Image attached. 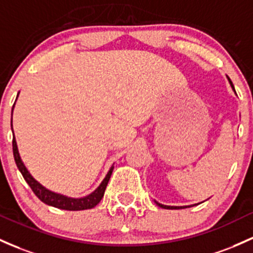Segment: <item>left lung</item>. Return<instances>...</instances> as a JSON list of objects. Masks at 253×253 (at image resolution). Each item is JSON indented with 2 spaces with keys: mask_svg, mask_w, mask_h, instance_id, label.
Listing matches in <instances>:
<instances>
[{
  "mask_svg": "<svg viewBox=\"0 0 253 253\" xmlns=\"http://www.w3.org/2000/svg\"><path fill=\"white\" fill-rule=\"evenodd\" d=\"M227 78H228V77H227ZM228 82H229L230 86H232L233 91H234V92H235V90H234V85H233V83L230 82L229 78H228ZM155 203H156L160 208H163V209H185V208H187V207H169V205H163V204H160V203H158V202H156V201H155Z\"/></svg>",
  "mask_w": 253,
  "mask_h": 253,
  "instance_id": "1",
  "label": "left lung"
}]
</instances>
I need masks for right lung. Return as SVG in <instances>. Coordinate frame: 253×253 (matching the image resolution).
Masks as SVG:
<instances>
[{"label":"right lung","mask_w":253,"mask_h":253,"mask_svg":"<svg viewBox=\"0 0 253 253\" xmlns=\"http://www.w3.org/2000/svg\"><path fill=\"white\" fill-rule=\"evenodd\" d=\"M12 116H13V109H12ZM10 125H12V131H13V121ZM13 155H14V160H15V163H16V167H18L19 170H20V173L23 174L25 181H26L30 187H31L33 193H35L36 196L43 202V203L51 205V207L57 208V209L69 210V211H78V210H86V209H92V208H95L96 205L101 202V199L103 198L105 187H107L108 181H109L110 176H112L113 169H114V167L109 169V171H108V174L105 175L103 181L101 182V185H99L92 193H90L86 197H83V198H71V197L63 196V194L55 193L52 192V191H49L48 188H45L43 185H41L40 182H38L37 180L30 174V171L27 170V168L25 167L24 162L21 161L20 155H19V150H18V145H16L15 137H13Z\"/></svg>","instance_id":"obj_1"}]
</instances>
